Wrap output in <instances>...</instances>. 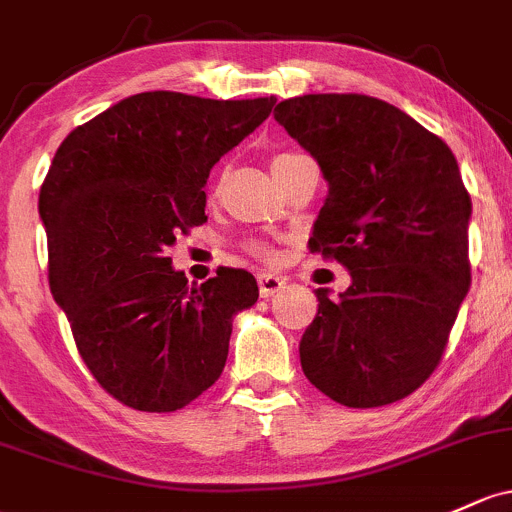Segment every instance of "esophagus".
<instances>
[{
	"mask_svg": "<svg viewBox=\"0 0 512 512\" xmlns=\"http://www.w3.org/2000/svg\"><path fill=\"white\" fill-rule=\"evenodd\" d=\"M283 285L285 278H278L276 273H261L258 276V293H261V298H271L278 290H283Z\"/></svg>",
	"mask_w": 512,
	"mask_h": 512,
	"instance_id": "esophagus-1",
	"label": "esophagus"
}]
</instances>
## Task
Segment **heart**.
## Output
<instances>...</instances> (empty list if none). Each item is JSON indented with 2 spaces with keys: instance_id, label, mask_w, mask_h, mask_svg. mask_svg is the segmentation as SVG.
Instances as JSON below:
<instances>
[{
  "instance_id": "1",
  "label": "heart",
  "mask_w": 512,
  "mask_h": 512,
  "mask_svg": "<svg viewBox=\"0 0 512 512\" xmlns=\"http://www.w3.org/2000/svg\"><path fill=\"white\" fill-rule=\"evenodd\" d=\"M302 153H295V151H283V153H276V156H273V161H271V170H280L283 166H288V163H293L295 158H300ZM249 251L254 256H271V249H268V246H263V244H258V241H251L249 244Z\"/></svg>"
}]
</instances>
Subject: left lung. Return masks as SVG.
I'll return each mask as SVG.
<instances>
[{
    "label": "left lung",
    "instance_id": "left-lung-1",
    "mask_svg": "<svg viewBox=\"0 0 512 512\" xmlns=\"http://www.w3.org/2000/svg\"><path fill=\"white\" fill-rule=\"evenodd\" d=\"M273 117L329 185L310 249L351 273L339 298L315 290L302 371L346 408L403 400L442 361L471 283V197L452 148L368 95L293 97Z\"/></svg>",
    "mask_w": 512,
    "mask_h": 512
}]
</instances>
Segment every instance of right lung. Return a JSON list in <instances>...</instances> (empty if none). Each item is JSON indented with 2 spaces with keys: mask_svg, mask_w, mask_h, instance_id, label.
I'll return each instance as SVG.
<instances>
[{
  "mask_svg": "<svg viewBox=\"0 0 512 512\" xmlns=\"http://www.w3.org/2000/svg\"><path fill=\"white\" fill-rule=\"evenodd\" d=\"M273 104L141 92L56 151L38 195L48 283L82 361L129 408L173 412L205 393L227 364L234 315L258 300L249 271L190 285L166 249L207 222L212 166Z\"/></svg>",
  "mask_w": 512,
  "mask_h": 512,
  "instance_id": "add662e5",
  "label": "right lung"
}]
</instances>
